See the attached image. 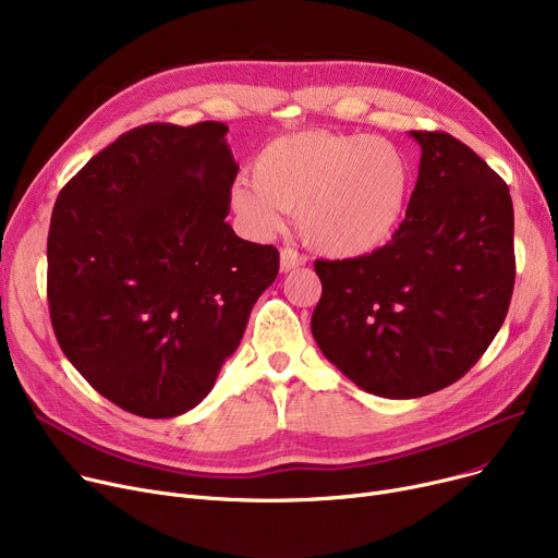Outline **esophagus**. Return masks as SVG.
<instances>
[{"label":"esophagus","mask_w":558,"mask_h":558,"mask_svg":"<svg viewBox=\"0 0 558 558\" xmlns=\"http://www.w3.org/2000/svg\"><path fill=\"white\" fill-rule=\"evenodd\" d=\"M305 262H307V257H305L303 253H299L296 248H289V246H284V248L280 251V271H282V274H287V271H294V269L303 267Z\"/></svg>","instance_id":"1"}]
</instances>
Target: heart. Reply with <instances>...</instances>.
I'll list each match as a JSON object with an SVG mask.
<instances>
[{
	"mask_svg": "<svg viewBox=\"0 0 558 558\" xmlns=\"http://www.w3.org/2000/svg\"><path fill=\"white\" fill-rule=\"evenodd\" d=\"M409 194V165L385 137L303 131L271 140L253 179L230 190L234 213L257 238L296 213L303 240L332 257L366 255L389 242Z\"/></svg>",
	"mask_w": 558,
	"mask_h": 558,
	"instance_id": "obj_1",
	"label": "heart"
}]
</instances>
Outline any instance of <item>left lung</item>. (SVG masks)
Instances as JSON below:
<instances>
[{
	"label": "left lung",
	"instance_id": "1",
	"mask_svg": "<svg viewBox=\"0 0 558 558\" xmlns=\"http://www.w3.org/2000/svg\"><path fill=\"white\" fill-rule=\"evenodd\" d=\"M409 135L423 151L418 181L391 242L314 262L320 353L360 389L396 400L471 371L502 328L515 282L507 183L444 131Z\"/></svg>",
	"mask_w": 558,
	"mask_h": 558
}]
</instances>
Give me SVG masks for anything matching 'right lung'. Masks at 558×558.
Returning a JSON list of instances; mask_svg holds the SVG:
<instances>
[{
	"label": "right lung",
	"instance_id": "add662e5",
	"mask_svg": "<svg viewBox=\"0 0 558 558\" xmlns=\"http://www.w3.org/2000/svg\"><path fill=\"white\" fill-rule=\"evenodd\" d=\"M228 126L144 124L61 190L47 238L58 343L104 398L142 418L190 412L240 345L280 255L226 223L240 167Z\"/></svg>",
	"mask_w": 558,
	"mask_h": 558
}]
</instances>
